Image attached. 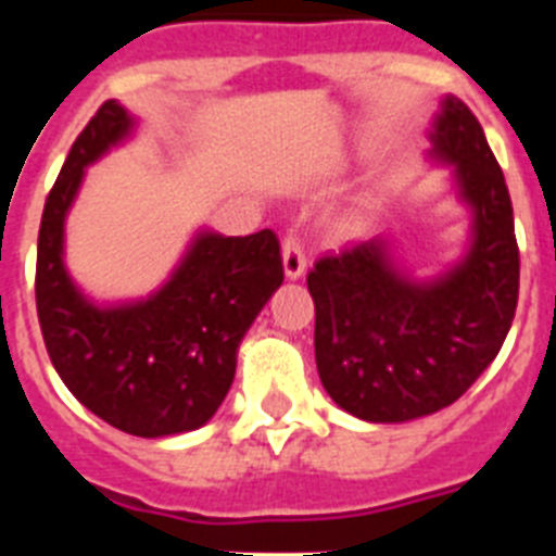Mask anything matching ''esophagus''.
Instances as JSON below:
<instances>
[{
    "label": "esophagus",
    "mask_w": 556,
    "mask_h": 556,
    "mask_svg": "<svg viewBox=\"0 0 556 556\" xmlns=\"http://www.w3.org/2000/svg\"><path fill=\"white\" fill-rule=\"evenodd\" d=\"M281 255H283V275H287L289 281H298V278L306 273V253H303L298 236H287V239H283Z\"/></svg>",
    "instance_id": "1"
}]
</instances>
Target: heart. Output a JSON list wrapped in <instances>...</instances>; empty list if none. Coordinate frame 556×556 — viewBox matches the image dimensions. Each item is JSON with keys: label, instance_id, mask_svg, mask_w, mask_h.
I'll return each instance as SVG.
<instances>
[{"label": "heart", "instance_id": "1", "mask_svg": "<svg viewBox=\"0 0 556 556\" xmlns=\"http://www.w3.org/2000/svg\"><path fill=\"white\" fill-rule=\"evenodd\" d=\"M370 208H372V203H367L365 208H362V214H356V217H351V219H348V225H351V228H356V225L362 223V219H365L367 214H370Z\"/></svg>", "mask_w": 556, "mask_h": 556}]
</instances>
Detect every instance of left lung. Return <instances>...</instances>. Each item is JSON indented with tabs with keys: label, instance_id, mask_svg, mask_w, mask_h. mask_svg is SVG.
I'll use <instances>...</instances> for the list:
<instances>
[{
	"label": "left lung",
	"instance_id": "8db88e82",
	"mask_svg": "<svg viewBox=\"0 0 556 556\" xmlns=\"http://www.w3.org/2000/svg\"><path fill=\"white\" fill-rule=\"evenodd\" d=\"M429 139V159L454 166L470 208L459 262L415 278L376 236L320 258L306 278L323 387L367 424H406L454 404L498 356L518 306L513 203L479 119L459 97H443Z\"/></svg>",
	"mask_w": 556,
	"mask_h": 556
}]
</instances>
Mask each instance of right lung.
<instances>
[{
  "label": "right lung",
  "instance_id": "add662e5",
  "mask_svg": "<svg viewBox=\"0 0 556 556\" xmlns=\"http://www.w3.org/2000/svg\"><path fill=\"white\" fill-rule=\"evenodd\" d=\"M132 130L127 108L108 100L68 150L38 230L36 306L68 392L113 429L152 440L214 417L233 384L244 333L283 283V267L273 230L223 236L203 228L150 298H86L63 262L66 214L88 166Z\"/></svg>",
  "mask_w": 556,
  "mask_h": 556
}]
</instances>
